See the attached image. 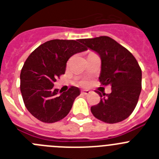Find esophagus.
<instances>
[{
  "label": "esophagus",
  "instance_id": "1",
  "mask_svg": "<svg viewBox=\"0 0 159 159\" xmlns=\"http://www.w3.org/2000/svg\"><path fill=\"white\" fill-rule=\"evenodd\" d=\"M89 93H90L89 90H83L82 91V94H84V95H88Z\"/></svg>",
  "mask_w": 159,
  "mask_h": 159
}]
</instances>
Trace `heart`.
Segmentation results:
<instances>
[{"mask_svg": "<svg viewBox=\"0 0 159 159\" xmlns=\"http://www.w3.org/2000/svg\"><path fill=\"white\" fill-rule=\"evenodd\" d=\"M81 84H84V85H85V84H87V82L86 81H83V82H81Z\"/></svg>", "mask_w": 159, "mask_h": 159, "instance_id": "obj_1", "label": "heart"}]
</instances>
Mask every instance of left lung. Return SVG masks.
Wrapping results in <instances>:
<instances>
[{
    "label": "left lung",
    "mask_w": 159,
    "mask_h": 159,
    "mask_svg": "<svg viewBox=\"0 0 159 159\" xmlns=\"http://www.w3.org/2000/svg\"><path fill=\"white\" fill-rule=\"evenodd\" d=\"M80 41L101 59L99 82L110 85V94H101L100 102L91 107L96 119L107 123L121 122L134 110L142 90V70L126 48L109 36L80 39Z\"/></svg>",
    "instance_id": "1"
}]
</instances>
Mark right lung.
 <instances>
[{
    "instance_id": "add662e5",
    "label": "right lung",
    "mask_w": 159,
    "mask_h": 159,
    "mask_svg": "<svg viewBox=\"0 0 159 159\" xmlns=\"http://www.w3.org/2000/svg\"><path fill=\"white\" fill-rule=\"evenodd\" d=\"M80 40H52L32 52L20 72V92L24 102L32 116L43 123L64 119L80 94L76 87L67 92L55 89L54 82L65 73L67 60L73 55L86 51Z\"/></svg>"
}]
</instances>
